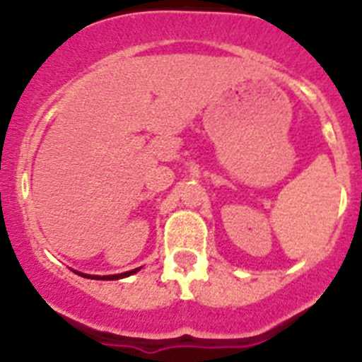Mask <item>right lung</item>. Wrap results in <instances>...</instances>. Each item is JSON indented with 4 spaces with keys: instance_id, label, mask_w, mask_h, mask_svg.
I'll list each match as a JSON object with an SVG mask.
<instances>
[{
    "instance_id": "obj_1",
    "label": "right lung",
    "mask_w": 362,
    "mask_h": 362,
    "mask_svg": "<svg viewBox=\"0 0 362 362\" xmlns=\"http://www.w3.org/2000/svg\"><path fill=\"white\" fill-rule=\"evenodd\" d=\"M74 272H76V270H74ZM136 272H139V268H136V270H130V272H124V274H114V276H90V274H81V272H76V274H79V276H81V277H86V279L116 281V279H123V277L132 276V274H136Z\"/></svg>"
}]
</instances>
